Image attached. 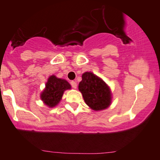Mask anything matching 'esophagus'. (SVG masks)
<instances>
[{
	"mask_svg": "<svg viewBox=\"0 0 160 160\" xmlns=\"http://www.w3.org/2000/svg\"><path fill=\"white\" fill-rule=\"evenodd\" d=\"M70 84H71L72 87H73V89H76V88H77V83H76L75 81H71V82H70Z\"/></svg>",
	"mask_w": 160,
	"mask_h": 160,
	"instance_id": "1",
	"label": "esophagus"
}]
</instances>
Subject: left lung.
Returning a JSON list of instances; mask_svg holds the SVG:
<instances>
[{
  "label": "left lung",
  "mask_w": 160,
  "mask_h": 160,
  "mask_svg": "<svg viewBox=\"0 0 160 160\" xmlns=\"http://www.w3.org/2000/svg\"><path fill=\"white\" fill-rule=\"evenodd\" d=\"M78 89L85 102L92 110H102L110 107L112 100L110 87L91 72H85L82 75Z\"/></svg>",
  "instance_id": "8db88e82"
}]
</instances>
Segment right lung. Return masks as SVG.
I'll return each instance as SVG.
<instances>
[{"mask_svg":"<svg viewBox=\"0 0 160 160\" xmlns=\"http://www.w3.org/2000/svg\"><path fill=\"white\" fill-rule=\"evenodd\" d=\"M71 86L67 80L52 75L48 78L45 89L40 94V98L49 107H54L61 100L65 90H70Z\"/></svg>","mask_w":160,"mask_h":160,"instance_id":"add662e5","label":"right lung"}]
</instances>
